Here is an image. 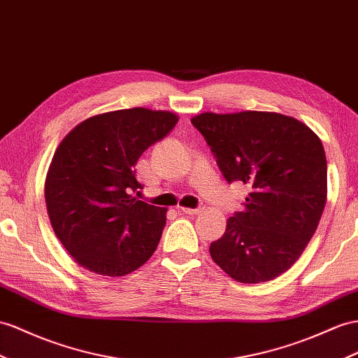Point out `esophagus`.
I'll return each mask as SVG.
<instances>
[{
	"label": "esophagus",
	"mask_w": 358,
	"mask_h": 358,
	"mask_svg": "<svg viewBox=\"0 0 358 358\" xmlns=\"http://www.w3.org/2000/svg\"><path fill=\"white\" fill-rule=\"evenodd\" d=\"M182 213H186V215H198V213H201L203 212V208L204 207H196V208H189V207H178Z\"/></svg>",
	"instance_id": "obj_1"
}]
</instances>
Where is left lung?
<instances>
[{
  "instance_id": "8db88e82",
  "label": "left lung",
  "mask_w": 358,
  "mask_h": 358,
  "mask_svg": "<svg viewBox=\"0 0 358 358\" xmlns=\"http://www.w3.org/2000/svg\"><path fill=\"white\" fill-rule=\"evenodd\" d=\"M228 182L251 187L243 212L210 245L215 263L239 282L286 272L315 234L327 201L322 142L298 119L272 112L192 117Z\"/></svg>"
}]
</instances>
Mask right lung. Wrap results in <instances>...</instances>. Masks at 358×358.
Returning a JSON list of instances; mask_svg holds the SVG:
<instances>
[{"label":"right lung","instance_id":"obj_1","mask_svg":"<svg viewBox=\"0 0 358 358\" xmlns=\"http://www.w3.org/2000/svg\"><path fill=\"white\" fill-rule=\"evenodd\" d=\"M178 116L143 107L92 116L62 141L45 181L57 239L80 266L107 277L141 268L160 242L166 208L136 199V163Z\"/></svg>","mask_w":358,"mask_h":358}]
</instances>
